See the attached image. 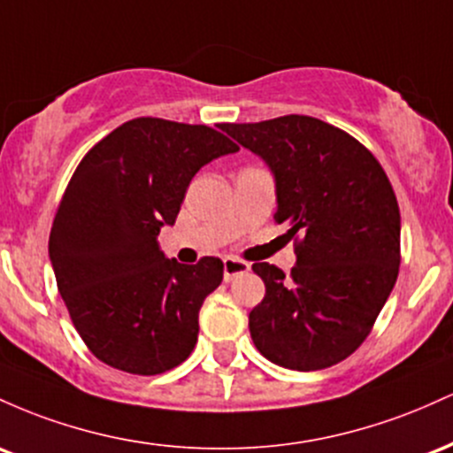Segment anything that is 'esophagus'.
<instances>
[{
    "mask_svg": "<svg viewBox=\"0 0 453 453\" xmlns=\"http://www.w3.org/2000/svg\"><path fill=\"white\" fill-rule=\"evenodd\" d=\"M250 272V263L248 261H242V258H235V257H226L225 258V280L231 282L233 278L242 276V273Z\"/></svg>",
    "mask_w": 453,
    "mask_h": 453,
    "instance_id": "esophagus-1",
    "label": "esophagus"
}]
</instances>
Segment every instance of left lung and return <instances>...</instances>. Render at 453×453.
<instances>
[{
  "instance_id": "left-lung-1",
  "label": "left lung",
  "mask_w": 453,
  "mask_h": 453,
  "mask_svg": "<svg viewBox=\"0 0 453 453\" xmlns=\"http://www.w3.org/2000/svg\"><path fill=\"white\" fill-rule=\"evenodd\" d=\"M276 177L278 210L295 240L291 276L252 269L265 297L248 325L269 362L310 372L342 362L372 332L400 269V210L383 166L357 139L327 121L284 115L222 124Z\"/></svg>"
}]
</instances>
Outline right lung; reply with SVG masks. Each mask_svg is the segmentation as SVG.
Returning <instances> with one entry per match:
<instances>
[{"instance_id":"add662e5","label":"right lung","mask_w":453,"mask_h":453,"mask_svg":"<svg viewBox=\"0 0 453 453\" xmlns=\"http://www.w3.org/2000/svg\"><path fill=\"white\" fill-rule=\"evenodd\" d=\"M240 147L210 126L136 117L98 141L65 188L49 237L55 280L100 362L162 374L186 362L222 261L181 265L158 248L201 166Z\"/></svg>"}]
</instances>
